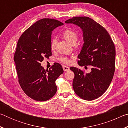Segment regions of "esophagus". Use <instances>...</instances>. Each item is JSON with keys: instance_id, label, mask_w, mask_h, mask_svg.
<instances>
[{"instance_id": "34e87169", "label": "esophagus", "mask_w": 128, "mask_h": 128, "mask_svg": "<svg viewBox=\"0 0 128 128\" xmlns=\"http://www.w3.org/2000/svg\"><path fill=\"white\" fill-rule=\"evenodd\" d=\"M62 68H63V70L65 71V72H66V71L69 70V68L67 66H62Z\"/></svg>"}]
</instances>
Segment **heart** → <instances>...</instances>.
<instances>
[{
    "mask_svg": "<svg viewBox=\"0 0 128 128\" xmlns=\"http://www.w3.org/2000/svg\"><path fill=\"white\" fill-rule=\"evenodd\" d=\"M65 40H66L68 42H69L71 44H75L76 42H77L78 39V34L74 30L72 29H66L65 30L62 34ZM56 39L53 38L52 39L51 41V50H54L56 46ZM59 60L62 62V63L68 64L69 62V60L68 58L64 56H61V57L59 58Z\"/></svg>",
    "mask_w": 128,
    "mask_h": 128,
    "instance_id": "1",
    "label": "heart"
}]
</instances>
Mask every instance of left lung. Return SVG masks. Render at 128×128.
Segmentation results:
<instances>
[{
    "label": "left lung",
    "mask_w": 128,
    "mask_h": 128,
    "mask_svg": "<svg viewBox=\"0 0 128 128\" xmlns=\"http://www.w3.org/2000/svg\"><path fill=\"white\" fill-rule=\"evenodd\" d=\"M80 27L84 43L78 58L80 66H91L92 71L84 73L70 68L74 73L73 88L80 98L92 100L102 95L111 84L115 69L116 51L109 33L102 26L88 17H74L65 21Z\"/></svg>",
    "instance_id": "8db88e82"
}]
</instances>
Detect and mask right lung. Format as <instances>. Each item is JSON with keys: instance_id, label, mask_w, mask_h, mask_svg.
<instances>
[{"instance_id": "1", "label": "right lung", "mask_w": 128, "mask_h": 128, "mask_svg": "<svg viewBox=\"0 0 128 128\" xmlns=\"http://www.w3.org/2000/svg\"><path fill=\"white\" fill-rule=\"evenodd\" d=\"M63 25L52 18H42L24 32L17 42L14 61L22 90L36 101H46L57 92L55 81L63 73L62 66L55 62L46 70L40 62L52 55V32Z\"/></svg>"}]
</instances>
